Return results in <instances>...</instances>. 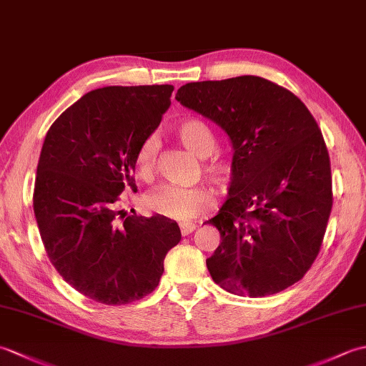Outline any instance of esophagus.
<instances>
[{
    "mask_svg": "<svg viewBox=\"0 0 366 366\" xmlns=\"http://www.w3.org/2000/svg\"><path fill=\"white\" fill-rule=\"evenodd\" d=\"M179 228H181V232H182V236H189V234H192L193 231L197 229V224H193V223H181L179 224Z\"/></svg>",
    "mask_w": 366,
    "mask_h": 366,
    "instance_id": "34e87169",
    "label": "esophagus"
}]
</instances>
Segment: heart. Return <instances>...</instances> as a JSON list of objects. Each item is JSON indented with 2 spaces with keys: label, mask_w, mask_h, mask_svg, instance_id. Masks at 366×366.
<instances>
[{
  "label": "heart",
  "mask_w": 366,
  "mask_h": 366,
  "mask_svg": "<svg viewBox=\"0 0 366 366\" xmlns=\"http://www.w3.org/2000/svg\"><path fill=\"white\" fill-rule=\"evenodd\" d=\"M174 134L181 143L198 157L204 159L203 169L215 184L227 185L234 176V159L228 154L214 152L217 137L207 122L198 118H187L174 126ZM159 142L154 135L139 143L134 157L135 174L149 181L155 169ZM215 193L211 185L199 184L195 187H179L165 184L151 190L144 198V204L151 212L171 220H192L206 214L214 206Z\"/></svg>",
  "instance_id": "b5f03b06"
}]
</instances>
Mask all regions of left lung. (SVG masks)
Segmentation results:
<instances>
[{"mask_svg":"<svg viewBox=\"0 0 366 366\" xmlns=\"http://www.w3.org/2000/svg\"><path fill=\"white\" fill-rule=\"evenodd\" d=\"M177 102L227 132L234 147L229 195L209 224L222 242L206 259L231 294L264 297L297 283L321 250L332 211L327 146L291 91L254 75L187 83Z\"/></svg>","mask_w":366,"mask_h":366,"instance_id":"obj_1","label":"left lung"}]
</instances>
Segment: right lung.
Wrapping results in <instances>:
<instances>
[{
	"label": "right lung",
	"instance_id": "right-lung-1",
	"mask_svg": "<svg viewBox=\"0 0 366 366\" xmlns=\"http://www.w3.org/2000/svg\"><path fill=\"white\" fill-rule=\"evenodd\" d=\"M171 84L107 86L84 94L46 132L34 215L53 267L75 291L126 305L157 287L181 229L165 217L119 211L137 192L134 157L171 105Z\"/></svg>",
	"mask_w": 366,
	"mask_h": 366
}]
</instances>
